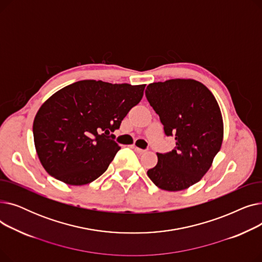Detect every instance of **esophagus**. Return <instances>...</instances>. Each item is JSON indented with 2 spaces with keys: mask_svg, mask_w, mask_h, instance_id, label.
Returning <instances> with one entry per match:
<instances>
[{
  "mask_svg": "<svg viewBox=\"0 0 262 262\" xmlns=\"http://www.w3.org/2000/svg\"><path fill=\"white\" fill-rule=\"evenodd\" d=\"M137 153H139V154H143V153H145V149H142V148H140V147H137V146H135V145H133L132 146Z\"/></svg>",
  "mask_w": 262,
  "mask_h": 262,
  "instance_id": "obj_1",
  "label": "esophagus"
}]
</instances>
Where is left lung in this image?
I'll return each instance as SVG.
<instances>
[{"label":"left lung","instance_id":"obj_1","mask_svg":"<svg viewBox=\"0 0 262 262\" xmlns=\"http://www.w3.org/2000/svg\"><path fill=\"white\" fill-rule=\"evenodd\" d=\"M146 99L176 146L157 153L147 176L158 188L181 191L196 184L211 167L223 142L221 109L211 91L194 79L175 78L149 84Z\"/></svg>","mask_w":262,"mask_h":262}]
</instances>
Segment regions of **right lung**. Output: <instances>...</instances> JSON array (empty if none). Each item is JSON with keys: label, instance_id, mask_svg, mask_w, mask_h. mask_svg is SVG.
<instances>
[{"label": "right lung", "instance_id": "obj_1", "mask_svg": "<svg viewBox=\"0 0 262 262\" xmlns=\"http://www.w3.org/2000/svg\"><path fill=\"white\" fill-rule=\"evenodd\" d=\"M144 88L86 79L54 93L33 124L36 152L46 171L72 186L100 177L120 149L112 133L141 101Z\"/></svg>", "mask_w": 262, "mask_h": 262}]
</instances>
